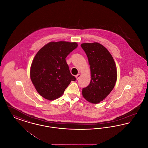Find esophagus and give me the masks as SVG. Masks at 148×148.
<instances>
[{"instance_id":"obj_1","label":"esophagus","mask_w":148,"mask_h":148,"mask_svg":"<svg viewBox=\"0 0 148 148\" xmlns=\"http://www.w3.org/2000/svg\"><path fill=\"white\" fill-rule=\"evenodd\" d=\"M80 74H77L76 76H75V77H76V79H77V80H78L79 78H80Z\"/></svg>"}]
</instances>
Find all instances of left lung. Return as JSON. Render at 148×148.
<instances>
[{
	"instance_id": "left-lung-1",
	"label": "left lung",
	"mask_w": 148,
	"mask_h": 148,
	"mask_svg": "<svg viewBox=\"0 0 148 148\" xmlns=\"http://www.w3.org/2000/svg\"><path fill=\"white\" fill-rule=\"evenodd\" d=\"M81 47L88 58L91 73L90 84L83 89L82 95L88 101L98 104L107 97L115 86L116 66L110 52L101 44L83 43Z\"/></svg>"
}]
</instances>
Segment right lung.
<instances>
[{
  "mask_svg": "<svg viewBox=\"0 0 148 148\" xmlns=\"http://www.w3.org/2000/svg\"><path fill=\"white\" fill-rule=\"evenodd\" d=\"M78 46L77 42H51L39 50L30 66V76L37 92L53 100L63 94L76 78L71 74L65 58Z\"/></svg>",
  "mask_w": 148,
  "mask_h": 148,
  "instance_id": "add662e5",
  "label": "right lung"
}]
</instances>
